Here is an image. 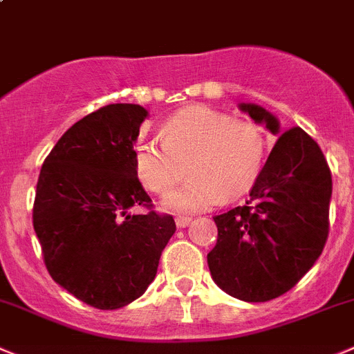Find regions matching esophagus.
<instances>
[{"label": "esophagus", "instance_id": "1", "mask_svg": "<svg viewBox=\"0 0 354 354\" xmlns=\"http://www.w3.org/2000/svg\"><path fill=\"white\" fill-rule=\"evenodd\" d=\"M174 222H176L178 229H185V227H188V223L192 222V218H190V216H176V218H174Z\"/></svg>", "mask_w": 354, "mask_h": 354}]
</instances>
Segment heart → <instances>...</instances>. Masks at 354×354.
<instances>
[{"mask_svg":"<svg viewBox=\"0 0 354 354\" xmlns=\"http://www.w3.org/2000/svg\"><path fill=\"white\" fill-rule=\"evenodd\" d=\"M162 140L138 145L134 162L140 180L155 194H167L189 166L193 178L162 203L169 211L196 213L220 199H236L255 183L266 160L260 127L206 106L173 115Z\"/></svg>","mask_w":354,"mask_h":354,"instance_id":"1","label":"heart"}]
</instances>
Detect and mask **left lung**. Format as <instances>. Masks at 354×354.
I'll return each instance as SVG.
<instances>
[{"instance_id": "1", "label": "left lung", "mask_w": 354, "mask_h": 354, "mask_svg": "<svg viewBox=\"0 0 354 354\" xmlns=\"http://www.w3.org/2000/svg\"><path fill=\"white\" fill-rule=\"evenodd\" d=\"M241 111L279 140L253 185L250 199L213 218L216 246L207 253L213 281L244 302H267L292 290L315 266L328 237L332 174L307 132H283L266 108Z\"/></svg>"}]
</instances>
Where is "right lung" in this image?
<instances>
[{
  "label": "right lung",
  "instance_id": "right-lung-1",
  "mask_svg": "<svg viewBox=\"0 0 354 354\" xmlns=\"http://www.w3.org/2000/svg\"><path fill=\"white\" fill-rule=\"evenodd\" d=\"M147 117L127 102L84 117L52 148L36 185L32 227L48 274L102 311L143 295L176 230L171 214L131 213L151 206L134 162Z\"/></svg>",
  "mask_w": 354,
  "mask_h": 354
}]
</instances>
